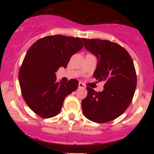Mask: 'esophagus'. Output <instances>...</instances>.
<instances>
[{"instance_id": "1", "label": "esophagus", "mask_w": 154, "mask_h": 154, "mask_svg": "<svg viewBox=\"0 0 154 154\" xmlns=\"http://www.w3.org/2000/svg\"><path fill=\"white\" fill-rule=\"evenodd\" d=\"M79 88H82V89H85L86 86H85V85H84L83 83L79 82Z\"/></svg>"}]
</instances>
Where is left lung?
Masks as SVG:
<instances>
[{
  "label": "left lung",
  "mask_w": 154,
  "mask_h": 154,
  "mask_svg": "<svg viewBox=\"0 0 154 154\" xmlns=\"http://www.w3.org/2000/svg\"><path fill=\"white\" fill-rule=\"evenodd\" d=\"M82 40L85 48L98 59L93 77L105 82L102 92L86 88L83 114L94 122H108L122 115L131 103L137 85L135 66L129 53L119 44L100 39Z\"/></svg>",
  "instance_id": "left-lung-1"
}]
</instances>
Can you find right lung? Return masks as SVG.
<instances>
[{
    "label": "right lung",
    "instance_id": "obj_1",
    "mask_svg": "<svg viewBox=\"0 0 154 154\" xmlns=\"http://www.w3.org/2000/svg\"><path fill=\"white\" fill-rule=\"evenodd\" d=\"M82 47V39L56 35L39 39L27 51L19 69V85L27 106L38 116L57 115L65 98L78 88L75 79L57 82L56 72L66 68Z\"/></svg>",
    "mask_w": 154,
    "mask_h": 154
}]
</instances>
